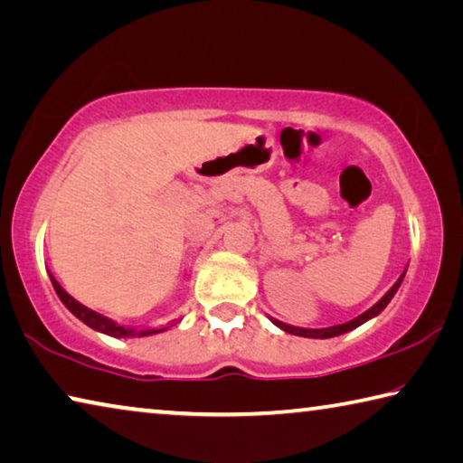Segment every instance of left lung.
I'll use <instances>...</instances> for the list:
<instances>
[{"label": "left lung", "mask_w": 463, "mask_h": 463, "mask_svg": "<svg viewBox=\"0 0 463 463\" xmlns=\"http://www.w3.org/2000/svg\"><path fill=\"white\" fill-rule=\"evenodd\" d=\"M402 278H404V273H402L401 278H398L396 284L388 289V294L383 296L382 300H380L378 304H375V307H372L370 310L364 312V315H359L357 318L349 320V323H343V325H336V326H328V328H298V326H289V325H286V323H279V320H273V325H278V326L281 328V331H286V333H289V335L310 336V339H328V336H336V335L349 333V331H354V328H357L359 325H364L365 320H370L372 317L380 315V312L388 307V302L392 300V296H394L396 289L401 288Z\"/></svg>", "instance_id": "left-lung-1"}]
</instances>
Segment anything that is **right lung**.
<instances>
[{"label": "right lung", "instance_id": "add662e5", "mask_svg": "<svg viewBox=\"0 0 463 463\" xmlns=\"http://www.w3.org/2000/svg\"><path fill=\"white\" fill-rule=\"evenodd\" d=\"M51 281H52V288H54V292L59 294V298H61V302L65 304V307L73 312V315L80 318V320H83L85 325L88 326H91V328H96V331H99V333H106V335H109V336H130V335H138V336H143V335H153V333H159V331H132V328H124V326H118L116 323H112V320L109 318H106V317H101V315H98V312H93V310H90V308H85L83 304H80L75 300V298H71L69 296L65 289H62L61 286H59V281L54 279V278H51Z\"/></svg>", "mask_w": 463, "mask_h": 463}]
</instances>
